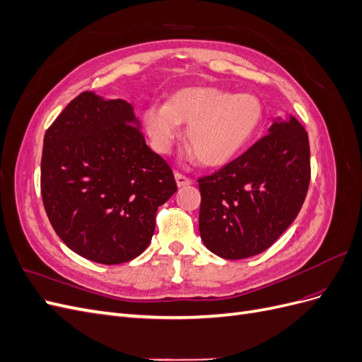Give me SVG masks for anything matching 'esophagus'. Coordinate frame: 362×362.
Returning <instances> with one entry per match:
<instances>
[{
  "label": "esophagus",
  "instance_id": "obj_1",
  "mask_svg": "<svg viewBox=\"0 0 362 362\" xmlns=\"http://www.w3.org/2000/svg\"><path fill=\"white\" fill-rule=\"evenodd\" d=\"M175 180H177L178 187H185V185H190L192 180L185 177V175L180 173V172H175Z\"/></svg>",
  "mask_w": 362,
  "mask_h": 362
}]
</instances>
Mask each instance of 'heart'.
Wrapping results in <instances>:
<instances>
[{"label": "heart", "instance_id": "b5f03b06", "mask_svg": "<svg viewBox=\"0 0 362 362\" xmlns=\"http://www.w3.org/2000/svg\"><path fill=\"white\" fill-rule=\"evenodd\" d=\"M264 120V107L252 93H233L217 87H187L166 104H152L144 112V127L151 146L169 154L187 127V156L199 157L205 166L216 168L237 157L254 139Z\"/></svg>", "mask_w": 362, "mask_h": 362}]
</instances>
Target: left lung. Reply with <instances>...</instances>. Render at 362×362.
Returning <instances> with one entry per match:
<instances>
[{
    "instance_id": "1",
    "label": "left lung",
    "mask_w": 362,
    "mask_h": 362,
    "mask_svg": "<svg viewBox=\"0 0 362 362\" xmlns=\"http://www.w3.org/2000/svg\"><path fill=\"white\" fill-rule=\"evenodd\" d=\"M310 180L308 133L293 116L276 119L245 154L198 180L204 245L225 259L261 254L299 214Z\"/></svg>"
}]
</instances>
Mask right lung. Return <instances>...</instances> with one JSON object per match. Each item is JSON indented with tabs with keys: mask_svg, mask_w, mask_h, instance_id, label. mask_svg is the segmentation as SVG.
I'll return each mask as SVG.
<instances>
[{
	"mask_svg": "<svg viewBox=\"0 0 362 362\" xmlns=\"http://www.w3.org/2000/svg\"><path fill=\"white\" fill-rule=\"evenodd\" d=\"M178 190L169 164L146 145L133 105L83 92L43 137L40 192L54 231L101 264L139 257L158 206Z\"/></svg>",
	"mask_w": 362,
	"mask_h": 362,
	"instance_id": "1",
	"label": "right lung"
}]
</instances>
